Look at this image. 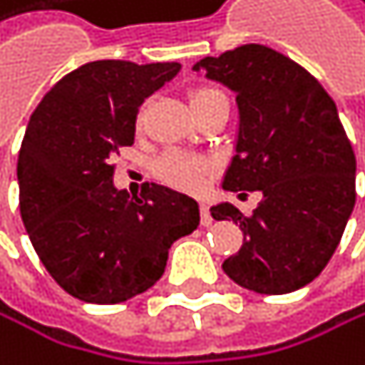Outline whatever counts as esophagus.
<instances>
[{
  "label": "esophagus",
  "mask_w": 365,
  "mask_h": 365,
  "mask_svg": "<svg viewBox=\"0 0 365 365\" xmlns=\"http://www.w3.org/2000/svg\"><path fill=\"white\" fill-rule=\"evenodd\" d=\"M202 224L204 227H210V224H213V217H210V210L206 204H202Z\"/></svg>",
  "instance_id": "1"
}]
</instances>
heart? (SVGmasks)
I'll list each match as a JSON object with an SVG mask.
<instances>
[{
  "label": "heart",
  "mask_w": 365,
  "mask_h": 365,
  "mask_svg": "<svg viewBox=\"0 0 365 365\" xmlns=\"http://www.w3.org/2000/svg\"><path fill=\"white\" fill-rule=\"evenodd\" d=\"M222 96H224L222 89L204 85V87L192 89L188 98H190V107L197 109V107L215 101V98H222ZM141 120H143V112L138 114V125H141ZM210 170H213V168H210L208 161L179 155V152H170V155H165L157 161V175L165 181V184H170L179 190H202Z\"/></svg>",
  "instance_id": "1"
}]
</instances>
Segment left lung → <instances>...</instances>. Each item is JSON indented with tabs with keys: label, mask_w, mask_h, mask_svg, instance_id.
Listing matches in <instances>:
<instances>
[{
	"label": "left lung",
	"mask_w": 365,
	"mask_h": 365,
	"mask_svg": "<svg viewBox=\"0 0 365 365\" xmlns=\"http://www.w3.org/2000/svg\"><path fill=\"white\" fill-rule=\"evenodd\" d=\"M192 69L235 93V157L222 186L262 192L251 215L229 202L210 208L213 220H233L245 233L224 274L258 294L305 287L330 262L356 200V161L334 101L301 64L262 44Z\"/></svg>",
	"instance_id": "1"
}]
</instances>
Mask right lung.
<instances>
[{"instance_id": "add662e5", "label": "right lung", "mask_w": 365, "mask_h": 365, "mask_svg": "<svg viewBox=\"0 0 365 365\" xmlns=\"http://www.w3.org/2000/svg\"><path fill=\"white\" fill-rule=\"evenodd\" d=\"M179 62H87L48 89L17 159L19 213L35 253L78 301L114 305L163 276L168 249L200 227V206L168 186L141 197L114 186V157L134 143L136 114Z\"/></svg>"}]
</instances>
